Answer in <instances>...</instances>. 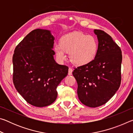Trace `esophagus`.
<instances>
[{
  "label": "esophagus",
  "instance_id": "obj_1",
  "mask_svg": "<svg viewBox=\"0 0 133 133\" xmlns=\"http://www.w3.org/2000/svg\"><path fill=\"white\" fill-rule=\"evenodd\" d=\"M72 72H73V69H72L71 68H69V72H68L69 75H72Z\"/></svg>",
  "mask_w": 133,
  "mask_h": 133
}]
</instances>
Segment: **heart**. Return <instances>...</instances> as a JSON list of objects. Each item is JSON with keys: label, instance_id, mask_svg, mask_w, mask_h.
<instances>
[{"label": "heart", "instance_id": "b5f03b06", "mask_svg": "<svg viewBox=\"0 0 133 133\" xmlns=\"http://www.w3.org/2000/svg\"><path fill=\"white\" fill-rule=\"evenodd\" d=\"M54 50L60 61L66 60V52H69L70 59L73 64L84 66L91 63L96 57L98 42L93 36L74 31L63 36L60 44H55Z\"/></svg>", "mask_w": 133, "mask_h": 133}]
</instances>
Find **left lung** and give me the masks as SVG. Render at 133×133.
I'll use <instances>...</instances> for the list:
<instances>
[{"instance_id":"8db88e82","label":"left lung","mask_w":133,"mask_h":133,"mask_svg":"<svg viewBox=\"0 0 133 133\" xmlns=\"http://www.w3.org/2000/svg\"><path fill=\"white\" fill-rule=\"evenodd\" d=\"M94 33L98 42L96 57L72 73L77 83L78 98L90 107L105 104L118 90L121 78L120 47L104 31L95 29Z\"/></svg>"}]
</instances>
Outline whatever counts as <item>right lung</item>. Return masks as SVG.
Listing matches in <instances>:
<instances>
[{"instance_id": "obj_1", "label": "right lung", "mask_w": 133, "mask_h": 133, "mask_svg": "<svg viewBox=\"0 0 133 133\" xmlns=\"http://www.w3.org/2000/svg\"><path fill=\"white\" fill-rule=\"evenodd\" d=\"M54 40L50 30L35 29L19 43L13 54L15 88L36 107L48 106L55 102L57 87L68 74L69 67L54 59Z\"/></svg>"}]
</instances>
